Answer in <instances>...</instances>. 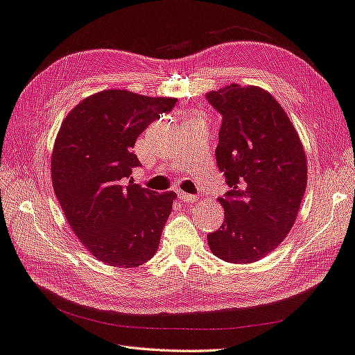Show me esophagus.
Listing matches in <instances>:
<instances>
[{"label":"esophagus","mask_w":355,"mask_h":355,"mask_svg":"<svg viewBox=\"0 0 355 355\" xmlns=\"http://www.w3.org/2000/svg\"><path fill=\"white\" fill-rule=\"evenodd\" d=\"M178 196H179V198H180L182 201H184V203H194V201L198 200L197 196L187 194V193H184V191H178Z\"/></svg>","instance_id":"34e87169"}]
</instances>
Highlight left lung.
Instances as JSON below:
<instances>
[{
	"label": "left lung",
	"mask_w": 355,
	"mask_h": 355,
	"mask_svg": "<svg viewBox=\"0 0 355 355\" xmlns=\"http://www.w3.org/2000/svg\"><path fill=\"white\" fill-rule=\"evenodd\" d=\"M206 98L223 116L215 155L230 187L218 198L224 223L207 234V243L227 263H254L277 248L295 223L308 184L304 149L267 91L232 83Z\"/></svg>",
	"instance_id": "left-lung-1"
}]
</instances>
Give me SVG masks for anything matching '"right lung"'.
<instances>
[{
	"mask_svg": "<svg viewBox=\"0 0 355 355\" xmlns=\"http://www.w3.org/2000/svg\"><path fill=\"white\" fill-rule=\"evenodd\" d=\"M176 98L109 89L85 98L60 128L52 185L74 234L100 261L137 267L155 255L176 198L134 184L140 134Z\"/></svg>",
	"mask_w": 355,
	"mask_h": 355,
	"instance_id": "1",
	"label": "right lung"
}]
</instances>
